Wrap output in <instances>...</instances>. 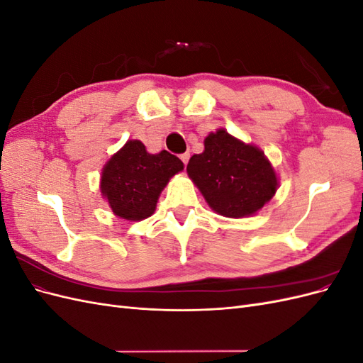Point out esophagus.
<instances>
[{"instance_id":"obj_1","label":"esophagus","mask_w":363,"mask_h":363,"mask_svg":"<svg viewBox=\"0 0 363 363\" xmlns=\"http://www.w3.org/2000/svg\"><path fill=\"white\" fill-rule=\"evenodd\" d=\"M189 157H191L189 152H183V155H180V159H182V162H183L184 164H188V162H189Z\"/></svg>"}]
</instances>
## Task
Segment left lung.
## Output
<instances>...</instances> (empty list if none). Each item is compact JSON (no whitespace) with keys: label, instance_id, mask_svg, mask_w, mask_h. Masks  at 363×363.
<instances>
[{"label":"left lung","instance_id":"obj_1","mask_svg":"<svg viewBox=\"0 0 363 363\" xmlns=\"http://www.w3.org/2000/svg\"><path fill=\"white\" fill-rule=\"evenodd\" d=\"M186 171L212 211L227 218L255 215L279 186L265 152L224 128L204 139V151L191 157Z\"/></svg>","mask_w":363,"mask_h":363}]
</instances>
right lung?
Here are the masks:
<instances>
[{
  "mask_svg": "<svg viewBox=\"0 0 363 363\" xmlns=\"http://www.w3.org/2000/svg\"><path fill=\"white\" fill-rule=\"evenodd\" d=\"M182 169L183 162L167 150L150 155L140 140H127L104 164L101 194L116 216L140 221L155 213L163 188Z\"/></svg>",
  "mask_w": 363,
  "mask_h": 363,
  "instance_id": "add662e5",
  "label": "right lung"
}]
</instances>
